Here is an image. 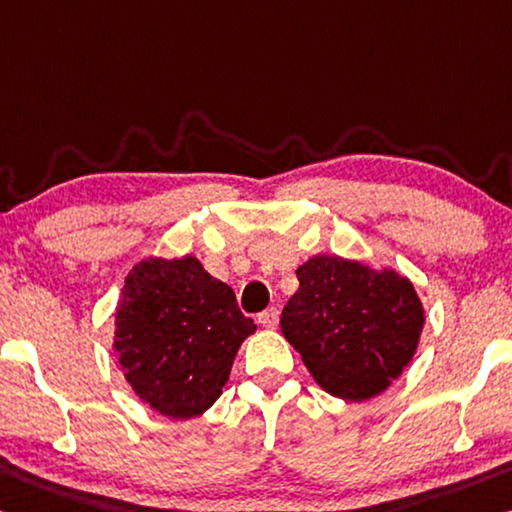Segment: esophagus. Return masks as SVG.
<instances>
[{"label":"esophagus","mask_w":512,"mask_h":512,"mask_svg":"<svg viewBox=\"0 0 512 512\" xmlns=\"http://www.w3.org/2000/svg\"><path fill=\"white\" fill-rule=\"evenodd\" d=\"M257 323L264 328H278L280 323V310L278 307H269V310L257 314Z\"/></svg>","instance_id":"esophagus-1"}]
</instances>
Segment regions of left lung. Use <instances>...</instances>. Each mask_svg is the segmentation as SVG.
Returning <instances> with one entry per match:
<instances>
[{"mask_svg":"<svg viewBox=\"0 0 512 512\" xmlns=\"http://www.w3.org/2000/svg\"><path fill=\"white\" fill-rule=\"evenodd\" d=\"M296 275L300 287L280 326L316 383L346 401L387 389L408 367L424 328L412 282L337 255H316Z\"/></svg>","mask_w":512,"mask_h":512,"instance_id":"left-lung-1","label":"left lung"}]
</instances>
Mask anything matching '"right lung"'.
<instances>
[{"mask_svg": "<svg viewBox=\"0 0 512 512\" xmlns=\"http://www.w3.org/2000/svg\"><path fill=\"white\" fill-rule=\"evenodd\" d=\"M255 330L232 287L196 257H148L120 289L113 348L127 383L152 410L189 419L221 396L234 355Z\"/></svg>", "mask_w": 512, "mask_h": 512, "instance_id": "add662e5", "label": "right lung"}]
</instances>
